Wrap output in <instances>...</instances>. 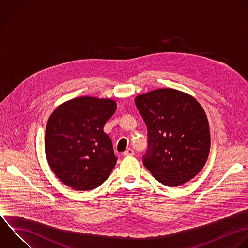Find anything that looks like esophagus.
<instances>
[{
	"label": "esophagus",
	"instance_id": "1",
	"mask_svg": "<svg viewBox=\"0 0 248 248\" xmlns=\"http://www.w3.org/2000/svg\"><path fill=\"white\" fill-rule=\"evenodd\" d=\"M123 155L125 156V157H128V156H133L134 155V150L132 149V148H128L124 153H123Z\"/></svg>",
	"mask_w": 248,
	"mask_h": 248
}]
</instances>
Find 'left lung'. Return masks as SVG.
Masks as SVG:
<instances>
[{"instance_id": "left-lung-1", "label": "left lung", "mask_w": 248, "mask_h": 248, "mask_svg": "<svg viewBox=\"0 0 248 248\" xmlns=\"http://www.w3.org/2000/svg\"><path fill=\"white\" fill-rule=\"evenodd\" d=\"M136 106L148 132L143 165L160 183L179 186L203 168L210 149L209 125L191 95L161 88L138 95Z\"/></svg>"}]
</instances>
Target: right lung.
Instances as JSON below:
<instances>
[{
  "label": "right lung",
  "mask_w": 248,
  "mask_h": 248,
  "mask_svg": "<svg viewBox=\"0 0 248 248\" xmlns=\"http://www.w3.org/2000/svg\"><path fill=\"white\" fill-rule=\"evenodd\" d=\"M115 109L112 99L82 96L59 105L49 116L46 156L52 171L67 186L87 191L108 178L117 158L103 128Z\"/></svg>",
  "instance_id": "obj_1"
}]
</instances>
